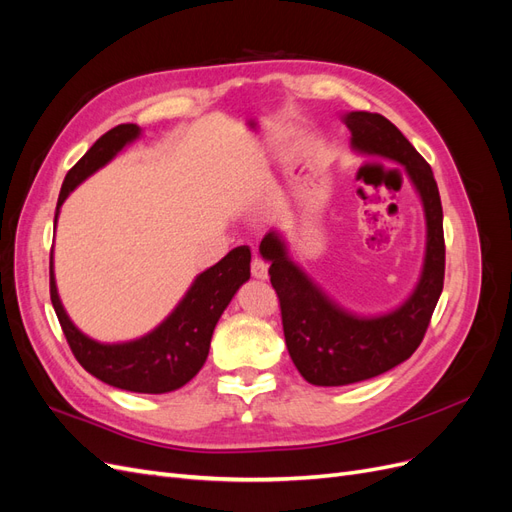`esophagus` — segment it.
Masks as SVG:
<instances>
[{
  "label": "esophagus",
  "instance_id": "34e87169",
  "mask_svg": "<svg viewBox=\"0 0 512 512\" xmlns=\"http://www.w3.org/2000/svg\"><path fill=\"white\" fill-rule=\"evenodd\" d=\"M250 269H252V277H256V280H267V277H269V267H267L265 260L254 258Z\"/></svg>",
  "mask_w": 512,
  "mask_h": 512
}]
</instances>
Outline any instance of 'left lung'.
Returning <instances> with one entry per match:
<instances>
[{
  "label": "left lung",
  "mask_w": 512,
  "mask_h": 512,
  "mask_svg": "<svg viewBox=\"0 0 512 512\" xmlns=\"http://www.w3.org/2000/svg\"><path fill=\"white\" fill-rule=\"evenodd\" d=\"M354 151L393 160L421 196L427 243L423 271L410 297L382 316H356L288 256L280 230H269L260 254L271 262L269 275L282 309L284 337L299 374L316 386H344L376 378L397 367L421 346L444 286V228L438 183L431 166L393 123L367 111L346 113Z\"/></svg>",
  "instance_id": "obj_1"
}]
</instances>
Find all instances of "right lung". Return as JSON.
Returning <instances> with one entry per match:
<instances>
[{"instance_id":"add662e5","label":"right lung","mask_w":512,"mask_h":512,"mask_svg":"<svg viewBox=\"0 0 512 512\" xmlns=\"http://www.w3.org/2000/svg\"><path fill=\"white\" fill-rule=\"evenodd\" d=\"M138 136H141V128L136 123H121L91 145L85 156L68 170L64 185H61L55 224L59 207L64 205V200L76 185L111 162ZM250 260L252 252L247 245L230 250L218 265L196 275L190 290L185 292V297L164 322H160L151 333L123 344H102L76 329L59 299L53 273V250L51 303L72 354L91 376L115 386V389L132 393H170L188 384L205 365L215 324L235 297V292L250 280Z\"/></svg>"}]
</instances>
